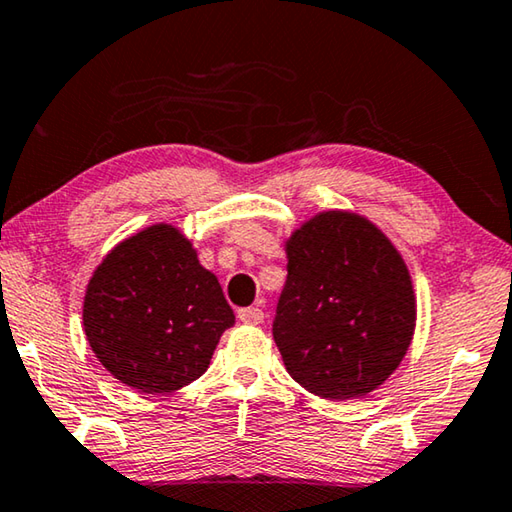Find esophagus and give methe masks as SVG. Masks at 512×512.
I'll return each instance as SVG.
<instances>
[{"instance_id": "obj_1", "label": "esophagus", "mask_w": 512, "mask_h": 512, "mask_svg": "<svg viewBox=\"0 0 512 512\" xmlns=\"http://www.w3.org/2000/svg\"><path fill=\"white\" fill-rule=\"evenodd\" d=\"M239 321L257 326V323L264 321V312L259 307H243V310H239Z\"/></svg>"}]
</instances>
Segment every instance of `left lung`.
Listing matches in <instances>:
<instances>
[{"label": "left lung", "instance_id": "obj_1", "mask_svg": "<svg viewBox=\"0 0 512 512\" xmlns=\"http://www.w3.org/2000/svg\"><path fill=\"white\" fill-rule=\"evenodd\" d=\"M287 285L273 339L289 376L321 399H358L399 369L417 298L387 234L346 209L319 212L285 241Z\"/></svg>", "mask_w": 512, "mask_h": 512}]
</instances>
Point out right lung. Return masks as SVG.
Returning a JSON list of instances; mask_svg holds the SVG:
<instances>
[{
	"instance_id": "add662e5",
	"label": "right lung",
	"mask_w": 512,
	"mask_h": 512,
	"mask_svg": "<svg viewBox=\"0 0 512 512\" xmlns=\"http://www.w3.org/2000/svg\"><path fill=\"white\" fill-rule=\"evenodd\" d=\"M81 316L102 367L143 394L175 392L200 378L234 326L218 278L170 223L109 250L88 280Z\"/></svg>"
}]
</instances>
